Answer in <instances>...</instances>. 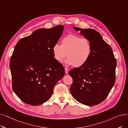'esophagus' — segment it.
<instances>
[{
    "instance_id": "esophagus-1",
    "label": "esophagus",
    "mask_w": 128,
    "mask_h": 128,
    "mask_svg": "<svg viewBox=\"0 0 128 128\" xmlns=\"http://www.w3.org/2000/svg\"><path fill=\"white\" fill-rule=\"evenodd\" d=\"M65 73L66 74H68V69L67 68H65Z\"/></svg>"
}]
</instances>
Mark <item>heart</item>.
I'll list each match as a JSON object with an SVG mask.
<instances>
[{
	"label": "heart",
	"instance_id": "1",
	"mask_svg": "<svg viewBox=\"0 0 128 128\" xmlns=\"http://www.w3.org/2000/svg\"><path fill=\"white\" fill-rule=\"evenodd\" d=\"M92 45L90 40L74 34H69L61 40V45L55 44L52 48L54 58L62 63L67 55L66 63L74 68L84 66L92 54Z\"/></svg>",
	"mask_w": 128,
	"mask_h": 128
}]
</instances>
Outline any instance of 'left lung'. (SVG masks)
Segmentation results:
<instances>
[{
    "instance_id": "left-lung-1",
    "label": "left lung",
    "mask_w": 128,
    "mask_h": 128,
    "mask_svg": "<svg viewBox=\"0 0 128 128\" xmlns=\"http://www.w3.org/2000/svg\"><path fill=\"white\" fill-rule=\"evenodd\" d=\"M74 29L90 40L92 50L86 64L69 71L73 78L70 93L82 104H98L106 98L114 84L116 60L112 48L98 32L92 29Z\"/></svg>"
}]
</instances>
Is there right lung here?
Wrapping results in <instances>:
<instances>
[{
  "label": "right lung",
  "instance_id": "obj_1",
  "mask_svg": "<svg viewBox=\"0 0 128 128\" xmlns=\"http://www.w3.org/2000/svg\"><path fill=\"white\" fill-rule=\"evenodd\" d=\"M63 29L62 25L38 29L16 43L10 61L12 87L24 103L39 105L46 102L55 85L63 77L64 67L52 53Z\"/></svg>",
  "mask_w": 128,
  "mask_h": 128
}]
</instances>
